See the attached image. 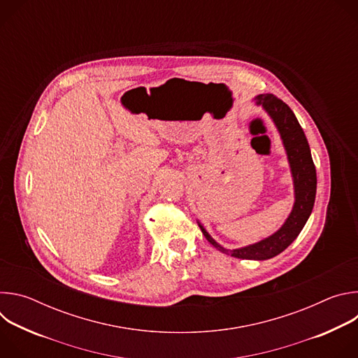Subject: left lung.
Instances as JSON below:
<instances>
[{
	"label": "left lung",
	"instance_id": "1",
	"mask_svg": "<svg viewBox=\"0 0 358 358\" xmlns=\"http://www.w3.org/2000/svg\"><path fill=\"white\" fill-rule=\"evenodd\" d=\"M255 101H257V105H261L272 117L283 140L294 184L293 210L286 222L282 225V228L276 231L273 235L265 238L258 243L232 250L225 249L224 246L217 243L201 224L198 225L203 236L207 238V241L222 253L231 255V257L239 259L265 261L283 252L297 238L304 224L308 222L315 206L317 178L308 138H306L304 131L299 124L292 109L283 100L278 99L275 94L271 93L258 94L255 97Z\"/></svg>",
	"mask_w": 358,
	"mask_h": 358
}]
</instances>
